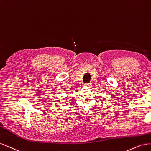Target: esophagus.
<instances>
[{
  "instance_id": "obj_1",
  "label": "esophagus",
  "mask_w": 151,
  "mask_h": 151,
  "mask_svg": "<svg viewBox=\"0 0 151 151\" xmlns=\"http://www.w3.org/2000/svg\"><path fill=\"white\" fill-rule=\"evenodd\" d=\"M91 83H85V86H87V87H89V88H90V86H91Z\"/></svg>"
}]
</instances>
